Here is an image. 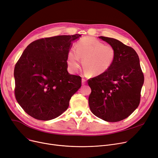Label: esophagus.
Listing matches in <instances>:
<instances>
[{
	"label": "esophagus",
	"mask_w": 158,
	"mask_h": 158,
	"mask_svg": "<svg viewBox=\"0 0 158 158\" xmlns=\"http://www.w3.org/2000/svg\"><path fill=\"white\" fill-rule=\"evenodd\" d=\"M86 79H82V85H85L86 84Z\"/></svg>",
	"instance_id": "esophagus-1"
}]
</instances>
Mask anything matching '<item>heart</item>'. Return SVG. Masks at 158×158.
<instances>
[{
    "instance_id": "1",
    "label": "heart",
    "mask_w": 158,
    "mask_h": 158,
    "mask_svg": "<svg viewBox=\"0 0 158 158\" xmlns=\"http://www.w3.org/2000/svg\"><path fill=\"white\" fill-rule=\"evenodd\" d=\"M76 51L68 52L67 64L70 70L76 73L80 68V58L84 70L90 76L106 72L112 65L116 50L110 44H104L92 37H84L76 44Z\"/></svg>"
}]
</instances>
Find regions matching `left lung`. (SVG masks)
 Instances as JSON below:
<instances>
[{
  "mask_svg": "<svg viewBox=\"0 0 158 158\" xmlns=\"http://www.w3.org/2000/svg\"><path fill=\"white\" fill-rule=\"evenodd\" d=\"M116 50L114 60L106 72L89 79L88 102L96 117L110 122L127 118L138 107L144 76L135 50L118 40L99 36Z\"/></svg>",
  "mask_w": 158,
  "mask_h": 158,
  "instance_id": "1",
  "label": "left lung"
}]
</instances>
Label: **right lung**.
I'll use <instances>...</instances> for the list:
<instances>
[{
	"mask_svg": "<svg viewBox=\"0 0 158 158\" xmlns=\"http://www.w3.org/2000/svg\"><path fill=\"white\" fill-rule=\"evenodd\" d=\"M81 35L41 38L24 50L14 70L15 95L24 111L40 120L57 118L68 109L81 77L68 71L67 56Z\"/></svg>",
	"mask_w": 158,
	"mask_h": 158,
	"instance_id": "obj_1",
	"label": "right lung"
}]
</instances>
